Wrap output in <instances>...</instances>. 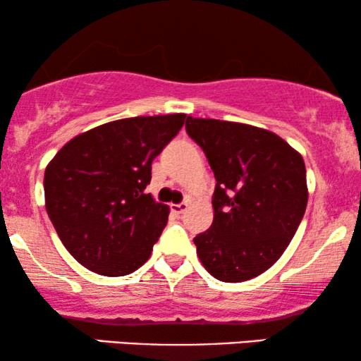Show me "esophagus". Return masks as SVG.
Returning a JSON list of instances; mask_svg holds the SVG:
<instances>
[{"instance_id": "34e87169", "label": "esophagus", "mask_w": 361, "mask_h": 361, "mask_svg": "<svg viewBox=\"0 0 361 361\" xmlns=\"http://www.w3.org/2000/svg\"><path fill=\"white\" fill-rule=\"evenodd\" d=\"M187 205L185 202H180V204H172L171 205V209H172V212H174V214H177V215H180V214H184V212L187 210Z\"/></svg>"}]
</instances>
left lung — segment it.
I'll return each mask as SVG.
<instances>
[{
	"instance_id": "left-lung-1",
	"label": "left lung",
	"mask_w": 361,
	"mask_h": 361,
	"mask_svg": "<svg viewBox=\"0 0 361 361\" xmlns=\"http://www.w3.org/2000/svg\"><path fill=\"white\" fill-rule=\"evenodd\" d=\"M185 131L215 176L214 221L194 238L205 269L241 283L284 253L307 207L302 156L283 137L241 123L187 116Z\"/></svg>"
}]
</instances>
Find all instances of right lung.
<instances>
[{"label":"right lung","instance_id":"1","mask_svg":"<svg viewBox=\"0 0 361 361\" xmlns=\"http://www.w3.org/2000/svg\"><path fill=\"white\" fill-rule=\"evenodd\" d=\"M185 115L136 116L82 133L49 162L46 210L82 266L125 276L149 258L169 209L146 194L151 164L184 126Z\"/></svg>","mask_w":361,"mask_h":361}]
</instances>
